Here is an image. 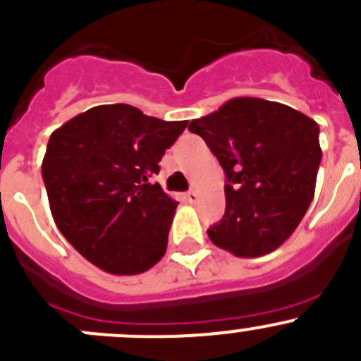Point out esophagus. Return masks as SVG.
Returning <instances> with one entry per match:
<instances>
[{
	"instance_id": "esophagus-1",
	"label": "esophagus",
	"mask_w": 361,
	"mask_h": 361,
	"mask_svg": "<svg viewBox=\"0 0 361 361\" xmlns=\"http://www.w3.org/2000/svg\"><path fill=\"white\" fill-rule=\"evenodd\" d=\"M186 198H188V202H190V204H197V200H198L197 191H195V190L188 191V193H186Z\"/></svg>"
}]
</instances>
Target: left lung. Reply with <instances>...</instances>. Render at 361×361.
Wrapping results in <instances>:
<instances>
[{
	"label": "left lung",
	"mask_w": 361,
	"mask_h": 361,
	"mask_svg": "<svg viewBox=\"0 0 361 361\" xmlns=\"http://www.w3.org/2000/svg\"><path fill=\"white\" fill-rule=\"evenodd\" d=\"M188 129L226 175L225 214L209 239L245 259L283 245L314 198L322 157L317 122L280 102L235 97Z\"/></svg>",
	"instance_id": "1"
}]
</instances>
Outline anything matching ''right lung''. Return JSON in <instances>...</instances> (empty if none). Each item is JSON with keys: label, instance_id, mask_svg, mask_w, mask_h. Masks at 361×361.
I'll return each instance as SVG.
<instances>
[{"label": "right lung", "instance_id": "obj_1", "mask_svg": "<svg viewBox=\"0 0 361 361\" xmlns=\"http://www.w3.org/2000/svg\"><path fill=\"white\" fill-rule=\"evenodd\" d=\"M186 126L106 104L51 135L42 161L51 214L88 262L111 274H140L159 262L178 202L150 177Z\"/></svg>", "mask_w": 361, "mask_h": 361}]
</instances>
